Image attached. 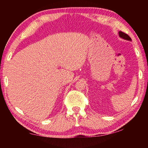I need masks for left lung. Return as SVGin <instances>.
I'll list each match as a JSON object with an SVG mask.
<instances>
[{"mask_svg":"<svg viewBox=\"0 0 148 148\" xmlns=\"http://www.w3.org/2000/svg\"><path fill=\"white\" fill-rule=\"evenodd\" d=\"M118 34H119V36L120 37V38H121L122 39L126 40H128V41H132L131 38H130V36H129V35H127V34L124 33V32H123L121 31H119Z\"/></svg>","mask_w":148,"mask_h":148,"instance_id":"left-lung-1","label":"left lung"}]
</instances>
